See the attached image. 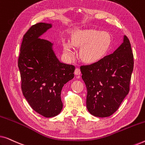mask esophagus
<instances>
[{"label": "esophagus", "instance_id": "34e87169", "mask_svg": "<svg viewBox=\"0 0 145 145\" xmlns=\"http://www.w3.org/2000/svg\"><path fill=\"white\" fill-rule=\"evenodd\" d=\"M74 73L76 75H80L81 73L80 70L78 68H76V69H75V71H74Z\"/></svg>", "mask_w": 145, "mask_h": 145}]
</instances>
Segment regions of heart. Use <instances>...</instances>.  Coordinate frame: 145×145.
<instances>
[{
  "label": "heart",
  "instance_id": "obj_1",
  "mask_svg": "<svg viewBox=\"0 0 145 145\" xmlns=\"http://www.w3.org/2000/svg\"><path fill=\"white\" fill-rule=\"evenodd\" d=\"M111 45V37L106 31L84 29L72 35L71 43L64 42L63 52L67 58L72 59L75 53L72 47L81 48L80 57L86 63H94L101 60L108 52Z\"/></svg>",
  "mask_w": 145,
  "mask_h": 145
}]
</instances>
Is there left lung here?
<instances>
[{"instance_id":"left-lung-1","label":"left lung","mask_w":145,"mask_h":145,"mask_svg":"<svg viewBox=\"0 0 145 145\" xmlns=\"http://www.w3.org/2000/svg\"><path fill=\"white\" fill-rule=\"evenodd\" d=\"M133 65L130 41L124 35L123 42L112 54L80 67L87 88L86 107L91 114L106 118L118 110L129 92Z\"/></svg>"}]
</instances>
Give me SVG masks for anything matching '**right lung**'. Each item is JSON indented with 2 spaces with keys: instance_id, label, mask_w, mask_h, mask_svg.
Returning <instances> with one entry per match:
<instances>
[{
  "instance_id": "right-lung-1",
  "label": "right lung",
  "mask_w": 145,
  "mask_h": 145,
  "mask_svg": "<svg viewBox=\"0 0 145 145\" xmlns=\"http://www.w3.org/2000/svg\"><path fill=\"white\" fill-rule=\"evenodd\" d=\"M52 27L51 24L37 23L24 35L18 58L22 91L33 110L45 118L59 114L64 84L74 78L75 67L60 62L53 43L40 36Z\"/></svg>"
}]
</instances>
